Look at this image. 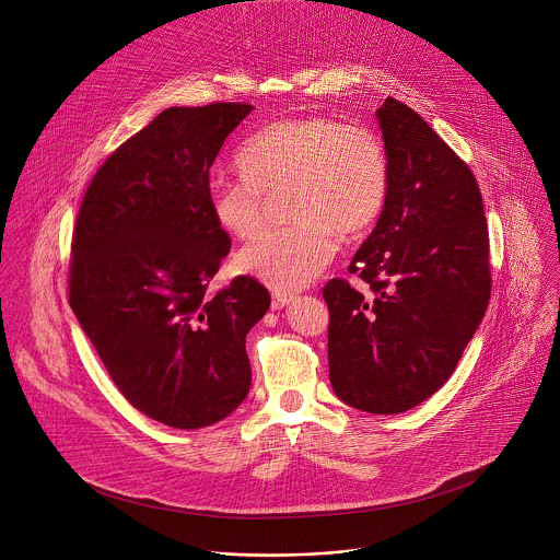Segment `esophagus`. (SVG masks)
I'll use <instances>...</instances> for the list:
<instances>
[{
    "mask_svg": "<svg viewBox=\"0 0 560 560\" xmlns=\"http://www.w3.org/2000/svg\"><path fill=\"white\" fill-rule=\"evenodd\" d=\"M291 302H293V295H291V293L273 291V295H271V308H273V311H282V308L289 306Z\"/></svg>",
    "mask_w": 560,
    "mask_h": 560,
    "instance_id": "esophagus-1",
    "label": "esophagus"
}]
</instances>
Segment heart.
I'll list each match as a JSON object with an SVG mask.
<instances>
[{
	"label": "heart",
	"instance_id": "1",
	"mask_svg": "<svg viewBox=\"0 0 560 560\" xmlns=\"http://www.w3.org/2000/svg\"><path fill=\"white\" fill-rule=\"evenodd\" d=\"M241 176L218 174L209 185L215 224L249 240L262 224V194L291 187L289 215L298 224L262 233L235 262L276 291L311 284L338 249L375 224L390 185L388 155L377 133L329 116L282 118L241 147Z\"/></svg>",
	"mask_w": 560,
	"mask_h": 560
}]
</instances>
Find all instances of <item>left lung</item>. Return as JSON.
Wrapping results in <instances>:
<instances>
[{
	"label": "left lung",
	"mask_w": 560,
	"mask_h": 560,
	"mask_svg": "<svg viewBox=\"0 0 560 560\" xmlns=\"http://www.w3.org/2000/svg\"><path fill=\"white\" fill-rule=\"evenodd\" d=\"M390 185L373 233L334 278L327 360L336 397L369 413H400L438 393L457 369L489 304V237L470 167L405 103L375 112Z\"/></svg>",
	"instance_id": "8db88e82"
}]
</instances>
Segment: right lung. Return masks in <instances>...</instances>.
<instances>
[{
  "label": "right lung",
  "instance_id": "add662e5",
  "mask_svg": "<svg viewBox=\"0 0 560 560\" xmlns=\"http://www.w3.org/2000/svg\"><path fill=\"white\" fill-rule=\"evenodd\" d=\"M252 109H163L98 167L78 215L71 308L125 399L174 429L240 407L245 336L271 304L247 276L207 293L231 249L209 209V170Z\"/></svg>",
  "mask_w": 560,
  "mask_h": 560
}]
</instances>
